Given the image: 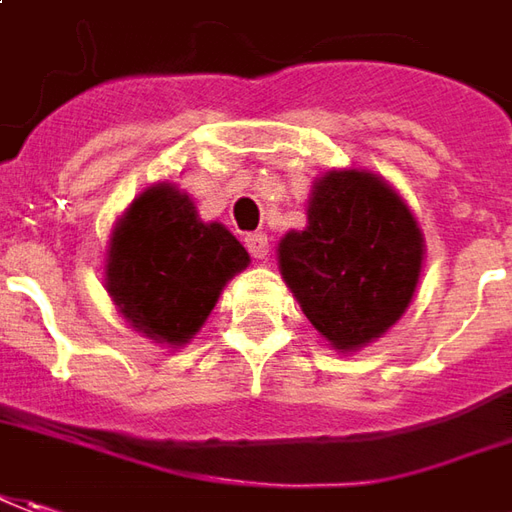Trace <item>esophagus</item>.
I'll list each match as a JSON object with an SVG mask.
<instances>
[{"label":"esophagus","mask_w":512,"mask_h":512,"mask_svg":"<svg viewBox=\"0 0 512 512\" xmlns=\"http://www.w3.org/2000/svg\"><path fill=\"white\" fill-rule=\"evenodd\" d=\"M246 246H249V252H252L255 260H266V257H269L271 243L266 232H249V235H246Z\"/></svg>","instance_id":"34e87169"}]
</instances>
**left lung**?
Here are the masks:
<instances>
[{
	"label": "left lung",
	"instance_id": "left-lung-1",
	"mask_svg": "<svg viewBox=\"0 0 512 512\" xmlns=\"http://www.w3.org/2000/svg\"><path fill=\"white\" fill-rule=\"evenodd\" d=\"M305 215V229L277 243L280 274L333 350H361L415 300L426 260L423 229L384 176L361 168L314 179Z\"/></svg>",
	"mask_w": 512,
	"mask_h": 512
}]
</instances>
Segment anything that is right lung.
Wrapping results in <instances>:
<instances>
[{
    "mask_svg": "<svg viewBox=\"0 0 512 512\" xmlns=\"http://www.w3.org/2000/svg\"><path fill=\"white\" fill-rule=\"evenodd\" d=\"M249 266L243 243L173 182L142 190L111 229L103 283L117 314L156 344L184 347L224 285Z\"/></svg>",
    "mask_w": 512,
    "mask_h": 512,
    "instance_id": "1",
    "label": "right lung"
}]
</instances>
